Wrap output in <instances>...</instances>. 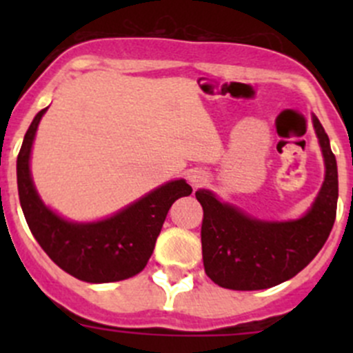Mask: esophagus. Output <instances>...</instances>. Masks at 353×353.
<instances>
[{
  "mask_svg": "<svg viewBox=\"0 0 353 353\" xmlns=\"http://www.w3.org/2000/svg\"><path fill=\"white\" fill-rule=\"evenodd\" d=\"M205 181H206L205 174L198 172V170H194V172L190 176V183L193 184V188H198L199 184H203V183H205Z\"/></svg>",
  "mask_w": 353,
  "mask_h": 353,
  "instance_id": "obj_1",
  "label": "esophagus"
}]
</instances>
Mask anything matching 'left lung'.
<instances>
[{"label":"left lung","mask_w":353,"mask_h":353,"mask_svg":"<svg viewBox=\"0 0 353 353\" xmlns=\"http://www.w3.org/2000/svg\"><path fill=\"white\" fill-rule=\"evenodd\" d=\"M312 124L326 174L318 198L301 219L265 222L219 201L212 191H196L203 206V265L216 285L230 290L275 287L304 270L325 245L336 216L338 170L325 128L316 116Z\"/></svg>","instance_id":"obj_1"}]
</instances>
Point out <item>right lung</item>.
Segmentation results:
<instances>
[{
  "label": "right lung",
  "instance_id": "right-lung-1",
  "mask_svg": "<svg viewBox=\"0 0 353 353\" xmlns=\"http://www.w3.org/2000/svg\"><path fill=\"white\" fill-rule=\"evenodd\" d=\"M34 117L17 159L20 205L32 236L61 270L88 283L131 279L147 266L167 212L177 198L191 194L184 179L170 181L109 219L90 223L65 220L42 203L30 176V150L41 117Z\"/></svg>",
  "mask_w": 353,
  "mask_h": 353
}]
</instances>
